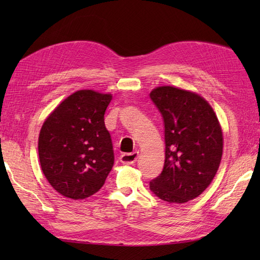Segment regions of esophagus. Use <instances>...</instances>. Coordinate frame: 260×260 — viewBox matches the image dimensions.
<instances>
[{"instance_id": "1", "label": "esophagus", "mask_w": 260, "mask_h": 260, "mask_svg": "<svg viewBox=\"0 0 260 260\" xmlns=\"http://www.w3.org/2000/svg\"><path fill=\"white\" fill-rule=\"evenodd\" d=\"M139 152H133V153H123L120 156V161L124 165H132L138 160Z\"/></svg>"}]
</instances>
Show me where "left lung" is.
I'll list each match as a JSON object with an SVG mask.
<instances>
[{
	"instance_id": "obj_1",
	"label": "left lung",
	"mask_w": 260,
	"mask_h": 260,
	"mask_svg": "<svg viewBox=\"0 0 260 260\" xmlns=\"http://www.w3.org/2000/svg\"><path fill=\"white\" fill-rule=\"evenodd\" d=\"M149 98L161 114L166 144L162 171L149 188L165 202L183 204L205 191L217 174L221 127L207 101L193 92L158 86Z\"/></svg>"
}]
</instances>
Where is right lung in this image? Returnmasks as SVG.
Listing matches in <instances>:
<instances>
[{
    "mask_svg": "<svg viewBox=\"0 0 260 260\" xmlns=\"http://www.w3.org/2000/svg\"><path fill=\"white\" fill-rule=\"evenodd\" d=\"M111 94L80 90L54 109L39 136V158L49 183L68 199L84 200L104 185L114 165L104 115Z\"/></svg>",
    "mask_w": 260,
    "mask_h": 260,
    "instance_id": "right-lung-1",
    "label": "right lung"
}]
</instances>
